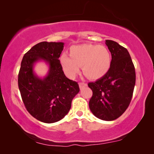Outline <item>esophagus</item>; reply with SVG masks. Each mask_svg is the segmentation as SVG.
<instances>
[{"instance_id": "1", "label": "esophagus", "mask_w": 154, "mask_h": 154, "mask_svg": "<svg viewBox=\"0 0 154 154\" xmlns=\"http://www.w3.org/2000/svg\"><path fill=\"white\" fill-rule=\"evenodd\" d=\"M79 87H80V88H81H81H84V87H85V86L87 85L85 83H79Z\"/></svg>"}]
</instances>
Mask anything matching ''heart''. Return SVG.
<instances>
[{"instance_id":"1","label":"heart","mask_w":154,"mask_h":154,"mask_svg":"<svg viewBox=\"0 0 154 154\" xmlns=\"http://www.w3.org/2000/svg\"><path fill=\"white\" fill-rule=\"evenodd\" d=\"M63 70L70 79L75 78L83 66L85 74L91 79H99L108 72L111 64V54L104 45L82 44L73 45L70 56L63 53L60 57Z\"/></svg>"}]
</instances>
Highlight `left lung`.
Returning <instances> with one entry per match:
<instances>
[{"mask_svg":"<svg viewBox=\"0 0 154 154\" xmlns=\"http://www.w3.org/2000/svg\"><path fill=\"white\" fill-rule=\"evenodd\" d=\"M105 43L111 54V67L106 75L88 83L92 90L89 107L94 116L111 121L121 116L129 106L136 75L128 50L111 40Z\"/></svg>","mask_w":154,"mask_h":154,"instance_id":"obj_1","label":"left lung"}]
</instances>
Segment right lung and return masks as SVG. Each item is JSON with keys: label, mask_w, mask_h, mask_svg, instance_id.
Here are the masks:
<instances>
[{"label": "right lung", "mask_w": 154, "mask_h": 154, "mask_svg": "<svg viewBox=\"0 0 154 154\" xmlns=\"http://www.w3.org/2000/svg\"><path fill=\"white\" fill-rule=\"evenodd\" d=\"M62 42H41L23 57L18 75V86L29 113L38 121L53 123L69 113L73 99L79 92L76 82L66 78L59 60ZM43 60L48 71L43 78L34 71L35 64Z\"/></svg>", "instance_id": "right-lung-1"}]
</instances>
